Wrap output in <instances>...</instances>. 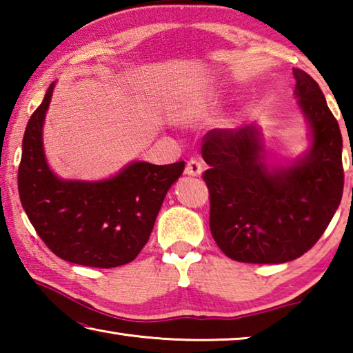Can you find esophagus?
Masks as SVG:
<instances>
[{"label": "esophagus", "instance_id": "obj_1", "mask_svg": "<svg viewBox=\"0 0 353 353\" xmlns=\"http://www.w3.org/2000/svg\"><path fill=\"white\" fill-rule=\"evenodd\" d=\"M202 171H204V165H202L199 159H190L187 166H185V172L188 176H201Z\"/></svg>", "mask_w": 353, "mask_h": 353}]
</instances>
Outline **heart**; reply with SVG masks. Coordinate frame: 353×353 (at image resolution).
Segmentation results:
<instances>
[{"label": "heart", "mask_w": 353, "mask_h": 353, "mask_svg": "<svg viewBox=\"0 0 353 353\" xmlns=\"http://www.w3.org/2000/svg\"><path fill=\"white\" fill-rule=\"evenodd\" d=\"M193 110H194V112H196V110H198V105H194V107H193Z\"/></svg>", "instance_id": "heart-1"}]
</instances>
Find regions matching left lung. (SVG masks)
Returning a JSON list of instances; mask_svg holds the SVG:
<instances>
[{"mask_svg":"<svg viewBox=\"0 0 353 353\" xmlns=\"http://www.w3.org/2000/svg\"><path fill=\"white\" fill-rule=\"evenodd\" d=\"M296 97L313 132L302 162L270 171L254 128L212 129L202 139L210 165L202 177L210 194V230L219 249L241 263H285L312 249L341 202L343 137L312 76L292 70Z\"/></svg>","mask_w":353,"mask_h":353,"instance_id":"8db88e82","label":"left lung"}]
</instances>
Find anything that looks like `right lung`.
Masks as SVG:
<instances>
[{
  "label": "right lung",
  "mask_w": 353,
  "mask_h": 353,
  "mask_svg": "<svg viewBox=\"0 0 353 353\" xmlns=\"http://www.w3.org/2000/svg\"><path fill=\"white\" fill-rule=\"evenodd\" d=\"M51 83L28 121L19 166L21 205L52 254L76 265L117 268L135 260L148 243L166 191L185 162H134L103 182L61 181L48 168L41 126Z\"/></svg>",
  "instance_id": "right-lung-1"
}]
</instances>
